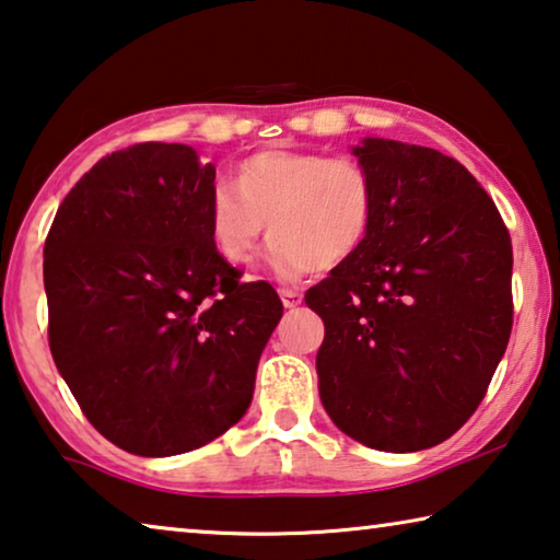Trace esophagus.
<instances>
[{"label": "esophagus", "mask_w": 560, "mask_h": 560, "mask_svg": "<svg viewBox=\"0 0 560 560\" xmlns=\"http://www.w3.org/2000/svg\"><path fill=\"white\" fill-rule=\"evenodd\" d=\"M280 300H282V305H285V307H298L300 302H302V292L300 290H285V288H282L280 290Z\"/></svg>", "instance_id": "esophagus-1"}]
</instances>
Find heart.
Masks as SVG:
<instances>
[{"label": "heart", "mask_w": 560, "mask_h": 560, "mask_svg": "<svg viewBox=\"0 0 560 560\" xmlns=\"http://www.w3.org/2000/svg\"><path fill=\"white\" fill-rule=\"evenodd\" d=\"M233 183L237 195L218 186L206 208L210 243L233 268L255 260L265 223L270 265L282 280L337 268L372 231L377 188L370 168L350 155L265 149L237 163Z\"/></svg>", "instance_id": "obj_1"}]
</instances>
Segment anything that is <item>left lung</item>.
Returning <instances> with one entry per match:
<instances>
[{
    "label": "left lung",
    "mask_w": 560,
    "mask_h": 560,
    "mask_svg": "<svg viewBox=\"0 0 560 560\" xmlns=\"http://www.w3.org/2000/svg\"><path fill=\"white\" fill-rule=\"evenodd\" d=\"M377 210L360 253L307 290L325 323L319 399L347 436L421 452L466 424L513 325L509 228L459 161L364 139Z\"/></svg>",
    "instance_id": "1"
}]
</instances>
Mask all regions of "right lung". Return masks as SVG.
Masks as SVG:
<instances>
[{
    "mask_svg": "<svg viewBox=\"0 0 560 560\" xmlns=\"http://www.w3.org/2000/svg\"><path fill=\"white\" fill-rule=\"evenodd\" d=\"M215 166L136 143L69 190L44 243L49 347L84 417L139 456L190 452L250 407L282 302L210 243Z\"/></svg>",
    "mask_w": 560,
    "mask_h": 560,
    "instance_id": "add662e5",
    "label": "right lung"
}]
</instances>
